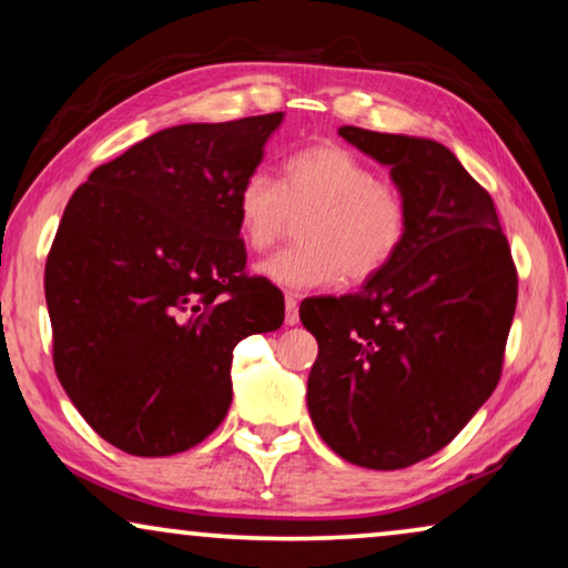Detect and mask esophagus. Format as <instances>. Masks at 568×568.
I'll return each mask as SVG.
<instances>
[{"instance_id": "34e87169", "label": "esophagus", "mask_w": 568, "mask_h": 568, "mask_svg": "<svg viewBox=\"0 0 568 568\" xmlns=\"http://www.w3.org/2000/svg\"><path fill=\"white\" fill-rule=\"evenodd\" d=\"M284 323L286 325L300 323V302H297V294H292V292L284 297Z\"/></svg>"}]
</instances>
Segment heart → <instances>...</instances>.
Listing matches in <instances>:
<instances>
[{
  "label": "heart",
  "mask_w": 568,
  "mask_h": 568,
  "mask_svg": "<svg viewBox=\"0 0 568 568\" xmlns=\"http://www.w3.org/2000/svg\"><path fill=\"white\" fill-rule=\"evenodd\" d=\"M297 247L255 266L266 282L292 292L323 290L377 276L398 255L408 230L400 189L375 178L359 154L338 144H315L284 162L282 183L251 173L235 196L237 235L251 251H266L302 216Z\"/></svg>",
  "instance_id": "1"
}]
</instances>
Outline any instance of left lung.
Returning <instances> with one entry per match:
<instances>
[{"label":"left lung","mask_w":568,"mask_h":568,"mask_svg":"<svg viewBox=\"0 0 568 568\" xmlns=\"http://www.w3.org/2000/svg\"><path fill=\"white\" fill-rule=\"evenodd\" d=\"M390 168L408 230L387 266L346 297L302 302L317 338L307 408L344 460L408 468L449 445L494 393L517 271L488 193L445 144L341 126Z\"/></svg>","instance_id":"left-lung-1"}]
</instances>
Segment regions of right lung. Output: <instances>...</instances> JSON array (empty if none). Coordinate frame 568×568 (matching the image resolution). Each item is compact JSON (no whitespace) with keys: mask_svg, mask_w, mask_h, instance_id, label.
<instances>
[{"mask_svg":"<svg viewBox=\"0 0 568 568\" xmlns=\"http://www.w3.org/2000/svg\"><path fill=\"white\" fill-rule=\"evenodd\" d=\"M284 113L181 123L95 168L45 261L53 367L105 442L139 457L206 439L232 403V348L282 328L284 297L243 274L235 196Z\"/></svg>","mask_w":568,"mask_h":568,"instance_id":"obj_1","label":"right lung"}]
</instances>
